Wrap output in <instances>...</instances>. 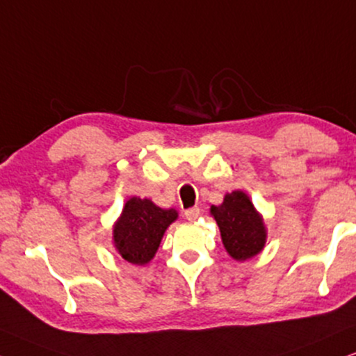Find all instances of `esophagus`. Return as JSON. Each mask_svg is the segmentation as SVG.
Segmentation results:
<instances>
[{
	"mask_svg": "<svg viewBox=\"0 0 356 356\" xmlns=\"http://www.w3.org/2000/svg\"><path fill=\"white\" fill-rule=\"evenodd\" d=\"M184 215H186L187 220H195V218H199L200 209H199V207H192V209L184 211Z\"/></svg>",
	"mask_w": 356,
	"mask_h": 356,
	"instance_id": "obj_1",
	"label": "esophagus"
}]
</instances>
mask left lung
<instances>
[{
    "label": "left lung",
    "mask_w": 356,
    "mask_h": 356,
    "mask_svg": "<svg viewBox=\"0 0 356 356\" xmlns=\"http://www.w3.org/2000/svg\"><path fill=\"white\" fill-rule=\"evenodd\" d=\"M210 215L218 225L225 250L235 261L254 258L264 250L266 225L246 192L225 193L222 204L210 207Z\"/></svg>",
    "instance_id": "1"
}]
</instances>
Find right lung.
I'll list each match as a JSON object with an SVG mask.
<instances>
[{
    "instance_id": "1",
    "label": "right lung",
    "mask_w": 356,
    "mask_h": 356,
    "mask_svg": "<svg viewBox=\"0 0 356 356\" xmlns=\"http://www.w3.org/2000/svg\"><path fill=\"white\" fill-rule=\"evenodd\" d=\"M177 217L175 209H161L149 199L131 197L113 225L115 250L128 263L146 266Z\"/></svg>"
}]
</instances>
